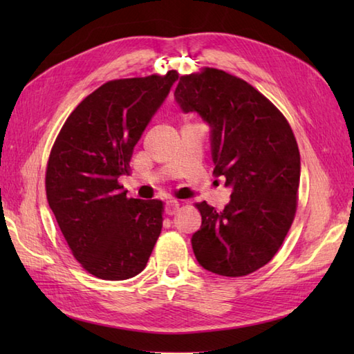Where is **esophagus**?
I'll return each mask as SVG.
<instances>
[{"label":"esophagus","mask_w":354,"mask_h":354,"mask_svg":"<svg viewBox=\"0 0 354 354\" xmlns=\"http://www.w3.org/2000/svg\"><path fill=\"white\" fill-rule=\"evenodd\" d=\"M178 209H179V202L178 201H167V202H165V213H167L169 216L176 214Z\"/></svg>","instance_id":"esophagus-1"}]
</instances>
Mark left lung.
Instances as JSON below:
<instances>
[{"mask_svg": "<svg viewBox=\"0 0 354 354\" xmlns=\"http://www.w3.org/2000/svg\"><path fill=\"white\" fill-rule=\"evenodd\" d=\"M184 112L212 126L213 175L232 187L217 212L198 202L201 230L192 237L199 265L223 277L252 274L272 260L295 219L299 150L288 120L243 79L204 66L179 77Z\"/></svg>", "mask_w": 354, "mask_h": 354, "instance_id": "1", "label": "left lung"}]
</instances>
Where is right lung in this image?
Listing matches in <instances>:
<instances>
[{
  "mask_svg": "<svg viewBox=\"0 0 354 354\" xmlns=\"http://www.w3.org/2000/svg\"><path fill=\"white\" fill-rule=\"evenodd\" d=\"M178 76L106 82L77 104L51 147L48 205L74 259L102 280L138 275L161 234L162 201L127 198L118 176L131 173L133 147Z\"/></svg>",
  "mask_w": 354,
  "mask_h": 354,
  "instance_id": "add662e5",
  "label": "right lung"
}]
</instances>
